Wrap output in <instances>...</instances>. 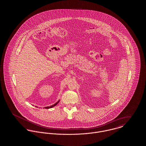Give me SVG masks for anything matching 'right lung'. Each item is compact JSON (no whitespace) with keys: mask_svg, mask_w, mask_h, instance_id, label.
<instances>
[{"mask_svg":"<svg viewBox=\"0 0 146 146\" xmlns=\"http://www.w3.org/2000/svg\"><path fill=\"white\" fill-rule=\"evenodd\" d=\"M59 101H60V100L59 101H57V102H56V104H53V105H52V106H48V107H45V108H46V109H49V108H52V107H54V106H55L56 105H57V104L59 102Z\"/></svg>","mask_w":146,"mask_h":146,"instance_id":"obj_1","label":"right lung"}]
</instances>
